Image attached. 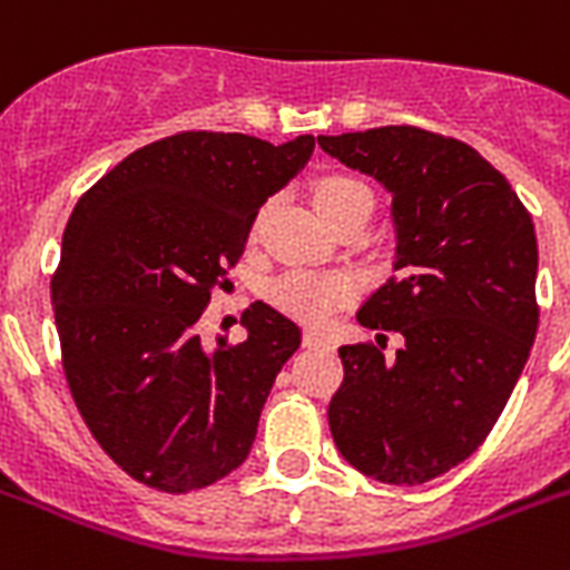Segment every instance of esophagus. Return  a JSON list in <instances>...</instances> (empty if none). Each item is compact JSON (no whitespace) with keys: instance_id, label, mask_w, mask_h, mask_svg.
Masks as SVG:
<instances>
[{"instance_id":"1","label":"esophagus","mask_w":570,"mask_h":570,"mask_svg":"<svg viewBox=\"0 0 570 570\" xmlns=\"http://www.w3.org/2000/svg\"><path fill=\"white\" fill-rule=\"evenodd\" d=\"M304 345H307V348H327V351H331L333 340L327 336V333L313 331V327H309V331H304Z\"/></svg>"}]
</instances>
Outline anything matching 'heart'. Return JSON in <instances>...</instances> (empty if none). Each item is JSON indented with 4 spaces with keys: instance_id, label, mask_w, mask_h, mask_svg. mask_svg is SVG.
Instances as JSON below:
<instances>
[{
    "instance_id": "b5f03b06",
    "label": "heart",
    "mask_w": 570,
    "mask_h": 570,
    "mask_svg": "<svg viewBox=\"0 0 570 570\" xmlns=\"http://www.w3.org/2000/svg\"><path fill=\"white\" fill-rule=\"evenodd\" d=\"M313 202L327 222L340 219L345 213L368 207L372 210V189L363 180L345 173H327L313 184ZM354 295L351 277L333 275V272L295 269L286 272L272 284V301L286 313H293L307 322H325L345 301Z\"/></svg>"
}]
</instances>
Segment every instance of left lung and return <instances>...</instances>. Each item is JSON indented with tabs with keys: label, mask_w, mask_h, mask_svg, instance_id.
<instances>
[{
	"label": "left lung",
	"mask_w": 570,
	"mask_h": 570,
	"mask_svg": "<svg viewBox=\"0 0 570 570\" xmlns=\"http://www.w3.org/2000/svg\"><path fill=\"white\" fill-rule=\"evenodd\" d=\"M392 193L395 272L360 325L395 331L342 345L327 406L333 442L357 471L419 485L469 460L510 401L539 327L533 219L485 157L415 125L318 137Z\"/></svg>",
	"instance_id": "obj_1"
}]
</instances>
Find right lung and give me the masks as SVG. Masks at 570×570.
<instances>
[{"instance_id":"right-lung-1","label":"right lung","mask_w":570,"mask_h":570,"mask_svg":"<svg viewBox=\"0 0 570 570\" xmlns=\"http://www.w3.org/2000/svg\"><path fill=\"white\" fill-rule=\"evenodd\" d=\"M225 131H180L131 151L69 216L52 275L60 363L78 413L125 474L187 494L248 456L295 322L252 304L243 342L207 348L196 322L228 289L263 202L313 155Z\"/></svg>"}]
</instances>
